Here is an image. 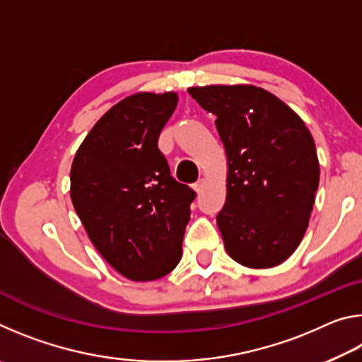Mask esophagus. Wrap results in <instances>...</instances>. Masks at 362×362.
<instances>
[{"label":"esophagus","mask_w":362,"mask_h":362,"mask_svg":"<svg viewBox=\"0 0 362 362\" xmlns=\"http://www.w3.org/2000/svg\"><path fill=\"white\" fill-rule=\"evenodd\" d=\"M193 188H194L196 192H198V193H199V192H203V188H204V180H203V179H199L198 182H194V183H193Z\"/></svg>","instance_id":"34e87169"}]
</instances>
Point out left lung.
I'll return each instance as SVG.
<instances>
[{"mask_svg":"<svg viewBox=\"0 0 362 362\" xmlns=\"http://www.w3.org/2000/svg\"><path fill=\"white\" fill-rule=\"evenodd\" d=\"M209 113L228 158L217 214L225 249L249 268L283 263L298 247L320 185L315 140L297 113L255 86L189 88Z\"/></svg>","mask_w":362,"mask_h":362,"instance_id":"left-lung-1","label":"left lung"}]
</instances>
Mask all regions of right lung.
Returning <instances> with one entry per match:
<instances>
[{
  "label": "right lung",
  "mask_w": 362,
  "mask_h": 362,
  "mask_svg": "<svg viewBox=\"0 0 362 362\" xmlns=\"http://www.w3.org/2000/svg\"><path fill=\"white\" fill-rule=\"evenodd\" d=\"M177 94L126 97L95 122L71 164V201L95 249L122 276L153 281L180 262L194 189L170 175L158 137Z\"/></svg>",
  "instance_id": "1"
}]
</instances>
